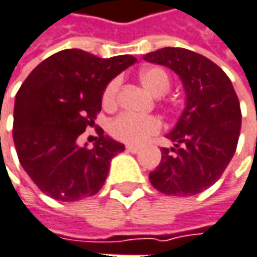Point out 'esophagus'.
Returning <instances> with one entry per match:
<instances>
[{
    "label": "esophagus",
    "instance_id": "34e87169",
    "mask_svg": "<svg viewBox=\"0 0 257 257\" xmlns=\"http://www.w3.org/2000/svg\"><path fill=\"white\" fill-rule=\"evenodd\" d=\"M125 149H127L128 152H132V154H138L139 151H140V148L135 146V145H127V146H125Z\"/></svg>",
    "mask_w": 257,
    "mask_h": 257
}]
</instances>
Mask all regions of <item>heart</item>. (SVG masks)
I'll list each match as a JSON object with an SVG mask.
<instances>
[{
    "label": "heart",
    "instance_id": "heart-1",
    "mask_svg": "<svg viewBox=\"0 0 257 257\" xmlns=\"http://www.w3.org/2000/svg\"><path fill=\"white\" fill-rule=\"evenodd\" d=\"M140 83L155 96H161L171 87L170 74L156 65L145 67L139 71ZM121 82L119 79H112L102 92V105L105 109H112L118 101V92ZM162 122L158 117H138L133 114H121L109 124V132L115 139L132 145H140L151 136L159 133Z\"/></svg>",
    "mask_w": 257,
    "mask_h": 257
}]
</instances>
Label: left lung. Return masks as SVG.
<instances>
[{"mask_svg": "<svg viewBox=\"0 0 257 257\" xmlns=\"http://www.w3.org/2000/svg\"><path fill=\"white\" fill-rule=\"evenodd\" d=\"M175 71L186 90V108L167 138L162 159L149 174L156 190L192 196L215 184L237 149L240 102L228 76L209 58L184 48H162L143 57Z\"/></svg>", "mask_w": 257, "mask_h": 257, "instance_id": "8db88e82", "label": "left lung"}]
</instances>
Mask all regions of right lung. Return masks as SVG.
<instances>
[{
    "mask_svg": "<svg viewBox=\"0 0 257 257\" xmlns=\"http://www.w3.org/2000/svg\"><path fill=\"white\" fill-rule=\"evenodd\" d=\"M138 60L133 55L99 58L64 49L38 65L16 95L13 139L23 170L46 196L74 202L101 190L109 164L124 145L105 138L80 148L77 138L102 106L105 86Z\"/></svg>",
    "mask_w": 257,
    "mask_h": 257,
    "instance_id": "right-lung-1",
    "label": "right lung"
}]
</instances>
